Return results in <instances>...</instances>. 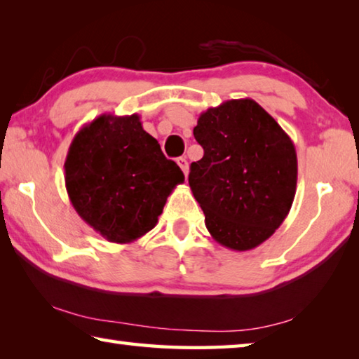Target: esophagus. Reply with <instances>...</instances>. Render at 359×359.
Listing matches in <instances>:
<instances>
[{
    "label": "esophagus",
    "instance_id": "obj_1",
    "mask_svg": "<svg viewBox=\"0 0 359 359\" xmlns=\"http://www.w3.org/2000/svg\"><path fill=\"white\" fill-rule=\"evenodd\" d=\"M177 165H179V168L182 169V171H184L185 177H187V174H188V161H187V158L185 156L177 158Z\"/></svg>",
    "mask_w": 359,
    "mask_h": 359
}]
</instances>
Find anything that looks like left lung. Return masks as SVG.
<instances>
[{
	"label": "left lung",
	"instance_id": "8db88e82",
	"mask_svg": "<svg viewBox=\"0 0 359 359\" xmlns=\"http://www.w3.org/2000/svg\"><path fill=\"white\" fill-rule=\"evenodd\" d=\"M193 135L204 156L191 163L188 184L210 236L236 252L263 244L293 204V141L250 98L209 107L199 115Z\"/></svg>",
	"mask_w": 359,
	"mask_h": 359
}]
</instances>
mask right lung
I'll use <instances>...</instances> for the list:
<instances>
[{
	"instance_id": "obj_1",
	"label": "right lung",
	"mask_w": 359,
	"mask_h": 359,
	"mask_svg": "<svg viewBox=\"0 0 359 359\" xmlns=\"http://www.w3.org/2000/svg\"><path fill=\"white\" fill-rule=\"evenodd\" d=\"M184 172L144 131L137 114H102L72 139L65 184L72 208L115 244L142 238L155 226Z\"/></svg>"
}]
</instances>
